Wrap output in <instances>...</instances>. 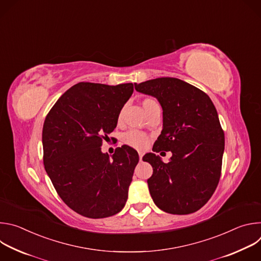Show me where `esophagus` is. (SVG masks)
Here are the masks:
<instances>
[{
	"instance_id": "esophagus-1",
	"label": "esophagus",
	"mask_w": 261,
	"mask_h": 261,
	"mask_svg": "<svg viewBox=\"0 0 261 261\" xmlns=\"http://www.w3.org/2000/svg\"><path fill=\"white\" fill-rule=\"evenodd\" d=\"M142 157H143V154L141 152H139V160L142 161Z\"/></svg>"
}]
</instances>
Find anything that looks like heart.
Wrapping results in <instances>:
<instances>
[{
  "mask_svg": "<svg viewBox=\"0 0 261 261\" xmlns=\"http://www.w3.org/2000/svg\"><path fill=\"white\" fill-rule=\"evenodd\" d=\"M141 105L147 116H150L151 114L155 113V111L161 110L160 104L153 98L142 99ZM122 122H123V109L120 110V113L118 115V123L121 124ZM124 141L127 144L135 148H138V150H144V148L147 146L148 142H150V137L138 130H130L124 135Z\"/></svg>",
  "mask_w": 261,
  "mask_h": 261,
  "instance_id": "heart-1",
  "label": "heart"
}]
</instances>
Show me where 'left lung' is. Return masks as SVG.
Listing matches in <instances>:
<instances>
[{
    "instance_id": "left-lung-1",
    "label": "left lung",
    "mask_w": 261,
    "mask_h": 261,
    "mask_svg": "<svg viewBox=\"0 0 261 261\" xmlns=\"http://www.w3.org/2000/svg\"><path fill=\"white\" fill-rule=\"evenodd\" d=\"M134 86L137 92L156 97L163 109V129L153 151L172 153L167 163L154 153L142 158L153 167L147 179L151 196L166 213H194L212 197L221 175L225 139L216 107L203 91L178 79Z\"/></svg>"
}]
</instances>
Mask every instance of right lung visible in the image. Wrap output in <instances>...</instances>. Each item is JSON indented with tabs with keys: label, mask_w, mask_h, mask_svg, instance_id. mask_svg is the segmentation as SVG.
Listing matches in <instances>:
<instances>
[{
	"label": "right lung",
	"mask_w": 261,
	"mask_h": 261,
	"mask_svg": "<svg viewBox=\"0 0 261 261\" xmlns=\"http://www.w3.org/2000/svg\"><path fill=\"white\" fill-rule=\"evenodd\" d=\"M132 93L131 83H79L59 98L45 118V170L62 200L84 217L114 216L126 204L138 154L124 144L110 158L100 146L117 127L120 110Z\"/></svg>",
	"instance_id": "add662e5"
}]
</instances>
